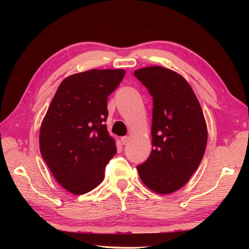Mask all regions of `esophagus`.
Returning <instances> with one entry per match:
<instances>
[{
  "mask_svg": "<svg viewBox=\"0 0 249 249\" xmlns=\"http://www.w3.org/2000/svg\"><path fill=\"white\" fill-rule=\"evenodd\" d=\"M128 140H129L128 136H123V137H121V142H122V144H123V145H125L126 142H128Z\"/></svg>",
  "mask_w": 249,
  "mask_h": 249,
  "instance_id": "34e87169",
  "label": "esophagus"
}]
</instances>
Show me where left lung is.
Segmentation results:
<instances>
[{"instance_id":"8db88e82","label":"left lung","mask_w":249,"mask_h":249,"mask_svg":"<svg viewBox=\"0 0 249 249\" xmlns=\"http://www.w3.org/2000/svg\"><path fill=\"white\" fill-rule=\"evenodd\" d=\"M134 75L153 96L150 156L137 166L147 188L172 193L188 182L199 167L208 142L201 105L182 75L163 67L136 70Z\"/></svg>"}]
</instances>
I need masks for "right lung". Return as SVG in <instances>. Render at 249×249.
I'll return each instance as SVG.
<instances>
[{"label": "right lung", "instance_id": "1", "mask_svg": "<svg viewBox=\"0 0 249 249\" xmlns=\"http://www.w3.org/2000/svg\"><path fill=\"white\" fill-rule=\"evenodd\" d=\"M123 69H92L60 83L39 133L41 157L54 179L73 195L102 182L105 166L116 154L109 136L107 96L124 78Z\"/></svg>", "mask_w": 249, "mask_h": 249}]
</instances>
